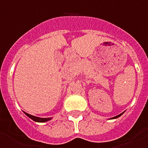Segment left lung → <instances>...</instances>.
<instances>
[{
    "mask_svg": "<svg viewBox=\"0 0 148 148\" xmlns=\"http://www.w3.org/2000/svg\"><path fill=\"white\" fill-rule=\"evenodd\" d=\"M123 113H121V114L118 115V116H115V117H113V118H112V119H116V118H119V116H121V115H122V114H123Z\"/></svg>",
    "mask_w": 148,
    "mask_h": 148,
    "instance_id": "8db88e82",
    "label": "left lung"
}]
</instances>
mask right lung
<instances>
[{
	"instance_id": "1",
	"label": "right lung",
	"mask_w": 148,
	"mask_h": 148,
	"mask_svg": "<svg viewBox=\"0 0 148 148\" xmlns=\"http://www.w3.org/2000/svg\"><path fill=\"white\" fill-rule=\"evenodd\" d=\"M24 113H25L28 117H29L31 119H32L35 121H37V122H46V121H47L51 119V118H39V117H36V116H32V115L29 114V113H25V112H24Z\"/></svg>"
}]
</instances>
